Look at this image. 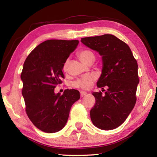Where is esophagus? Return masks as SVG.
Here are the masks:
<instances>
[{
    "label": "esophagus",
    "mask_w": 157,
    "mask_h": 157,
    "mask_svg": "<svg viewBox=\"0 0 157 157\" xmlns=\"http://www.w3.org/2000/svg\"><path fill=\"white\" fill-rule=\"evenodd\" d=\"M86 94H87V92H84V91L80 92V96H81V97H84V96H86Z\"/></svg>",
    "instance_id": "esophagus-1"
}]
</instances>
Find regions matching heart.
I'll use <instances>...</instances> for the list:
<instances>
[{
  "instance_id": "b5f03b06",
  "label": "heart",
  "mask_w": 157,
  "mask_h": 157,
  "mask_svg": "<svg viewBox=\"0 0 157 157\" xmlns=\"http://www.w3.org/2000/svg\"><path fill=\"white\" fill-rule=\"evenodd\" d=\"M78 56L79 60L82 62L85 63V64L88 65L90 61H94V55L89 50H83V51H81L78 53ZM68 64L69 61L67 60L64 66H63L64 71H67V69ZM96 78H97V76H96L95 73L86 74L81 77L80 78L78 79L74 82H73V86L75 88H80L82 90H88L91 87L93 82L96 80Z\"/></svg>"
}]
</instances>
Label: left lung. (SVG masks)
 <instances>
[{"label":"left lung","instance_id":"1","mask_svg":"<svg viewBox=\"0 0 157 157\" xmlns=\"http://www.w3.org/2000/svg\"><path fill=\"white\" fill-rule=\"evenodd\" d=\"M81 42L102 56V73L96 85L102 91L107 88L105 94L92 93L96 104L90 111L91 121L101 129H115L125 121L136 104L137 61L129 46L113 35L84 38Z\"/></svg>","mask_w":157,"mask_h":157}]
</instances>
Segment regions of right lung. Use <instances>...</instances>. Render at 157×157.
<instances>
[{
	"label": "right lung",
	"mask_w": 157,
	"mask_h": 157,
	"mask_svg": "<svg viewBox=\"0 0 157 157\" xmlns=\"http://www.w3.org/2000/svg\"><path fill=\"white\" fill-rule=\"evenodd\" d=\"M79 44L77 40H49L42 42L26 58L21 79L26 113L36 128L46 133H55L64 128L79 92L67 89L61 95L55 93L64 78L62 71L69 55Z\"/></svg>",
	"instance_id": "obj_1"
}]
</instances>
